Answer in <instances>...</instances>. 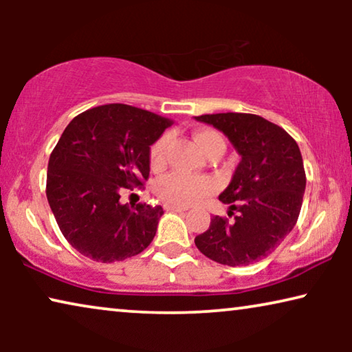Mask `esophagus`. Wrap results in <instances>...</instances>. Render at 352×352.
Segmentation results:
<instances>
[{
	"instance_id": "esophagus-1",
	"label": "esophagus",
	"mask_w": 352,
	"mask_h": 352,
	"mask_svg": "<svg viewBox=\"0 0 352 352\" xmlns=\"http://www.w3.org/2000/svg\"><path fill=\"white\" fill-rule=\"evenodd\" d=\"M165 210H166V211H177V213H181V211H186L187 208H184V206H177V205L166 204V205H165Z\"/></svg>"
}]
</instances>
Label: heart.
Masks as SVG:
<instances>
[{
    "label": "heart",
    "instance_id": "heart-1",
    "mask_svg": "<svg viewBox=\"0 0 352 352\" xmlns=\"http://www.w3.org/2000/svg\"><path fill=\"white\" fill-rule=\"evenodd\" d=\"M192 136L208 157L223 155L226 151L223 134L213 128H199ZM168 146H170L168 134H163L152 144L148 151V163L153 171H162L166 166ZM214 189V181L208 176H184L181 173H170L160 177L155 184V194L160 197V200L177 206L194 205L204 197L213 194Z\"/></svg>",
    "mask_w": 352,
    "mask_h": 352
}]
</instances>
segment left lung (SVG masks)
I'll return each mask as SVG.
<instances>
[{"label":"left lung","instance_id":"obj_1","mask_svg":"<svg viewBox=\"0 0 352 352\" xmlns=\"http://www.w3.org/2000/svg\"><path fill=\"white\" fill-rule=\"evenodd\" d=\"M223 131L240 153L232 181L219 200L229 218L213 216L195 245L226 266H248L271 254L295 228L306 189L300 147L285 129L253 113L195 117Z\"/></svg>","mask_w":352,"mask_h":352}]
</instances>
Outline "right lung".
<instances>
[{
    "label": "right lung",
    "instance_id": "right-lung-1",
    "mask_svg": "<svg viewBox=\"0 0 352 352\" xmlns=\"http://www.w3.org/2000/svg\"><path fill=\"white\" fill-rule=\"evenodd\" d=\"M173 120L126 104L76 115L47 163L46 197L72 247L100 263L123 261L155 237L160 205L120 204L148 179V151Z\"/></svg>",
    "mask_w": 352,
    "mask_h": 352
}]
</instances>
